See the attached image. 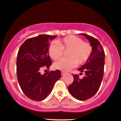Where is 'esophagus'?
<instances>
[{
  "mask_svg": "<svg viewBox=\"0 0 121 121\" xmlns=\"http://www.w3.org/2000/svg\"><path fill=\"white\" fill-rule=\"evenodd\" d=\"M61 75H62V76H63V75L65 74V71H61Z\"/></svg>",
  "mask_w": 121,
  "mask_h": 121,
  "instance_id": "34e87169",
  "label": "esophagus"
}]
</instances>
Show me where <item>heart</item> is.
Masks as SVG:
<instances>
[{"label":"heart","instance_id":"b5f03b06","mask_svg":"<svg viewBox=\"0 0 121 121\" xmlns=\"http://www.w3.org/2000/svg\"><path fill=\"white\" fill-rule=\"evenodd\" d=\"M63 51H68L67 58H61L54 64L56 69L68 71L76 64H84L90 58L92 48L89 43L83 42L80 38L74 35L65 37L52 43L48 47V54L54 60H57L63 55Z\"/></svg>","mask_w":121,"mask_h":121}]
</instances>
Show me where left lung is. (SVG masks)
I'll return each mask as SVG.
<instances>
[{"mask_svg": "<svg viewBox=\"0 0 121 121\" xmlns=\"http://www.w3.org/2000/svg\"><path fill=\"white\" fill-rule=\"evenodd\" d=\"M80 35H84L90 42L92 51L86 63L78 69L81 73H85L84 77L80 78L78 74L73 75V82L69 86L68 90L75 99L85 100L93 97L100 87L104 77L105 54L98 39L86 34Z\"/></svg>", "mask_w": 121, "mask_h": 121, "instance_id": "obj_1", "label": "left lung"}]
</instances>
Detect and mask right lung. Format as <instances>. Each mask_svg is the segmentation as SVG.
Returning a JSON list of instances; mask_svg holds the SVG:
<instances>
[{"instance_id": "right-lung-1", "label": "right lung", "mask_w": 121, "mask_h": 121, "mask_svg": "<svg viewBox=\"0 0 121 121\" xmlns=\"http://www.w3.org/2000/svg\"><path fill=\"white\" fill-rule=\"evenodd\" d=\"M56 37L40 35L29 38L22 44L17 52V80L23 93L33 100L41 101L47 98L54 83L61 76L59 70L40 73L44 66L48 70L52 64L48 50L50 41Z\"/></svg>"}]
</instances>
